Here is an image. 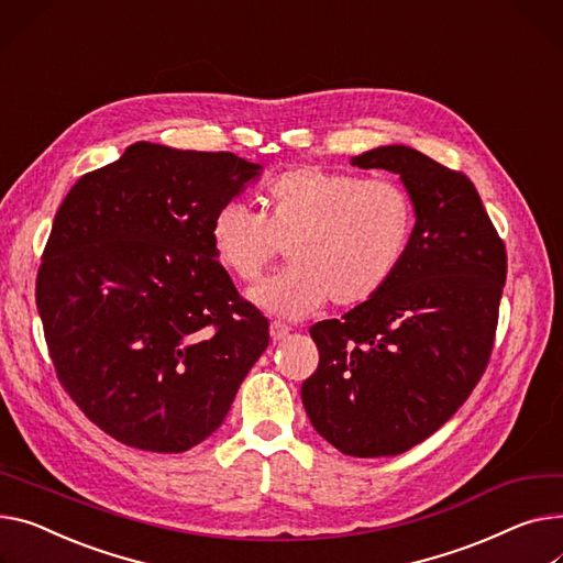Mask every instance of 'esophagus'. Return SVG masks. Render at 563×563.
Returning <instances> with one entry per match:
<instances>
[{"instance_id":"esophagus-1","label":"esophagus","mask_w":563,"mask_h":563,"mask_svg":"<svg viewBox=\"0 0 563 563\" xmlns=\"http://www.w3.org/2000/svg\"><path fill=\"white\" fill-rule=\"evenodd\" d=\"M289 325H285V323H280V321H274L272 325H269V334H272V340L274 342H283L285 340V336L289 334Z\"/></svg>"}]
</instances>
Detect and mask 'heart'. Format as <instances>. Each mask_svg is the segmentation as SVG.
Instances as JSON below:
<instances>
[{"instance_id":"b5f03b06","label":"heart","mask_w":563,"mask_h":563,"mask_svg":"<svg viewBox=\"0 0 563 563\" xmlns=\"http://www.w3.org/2000/svg\"><path fill=\"white\" fill-rule=\"evenodd\" d=\"M415 227V201L396 180L303 165L267 185L262 214L240 201L223 203L210 244L242 283L257 280L285 246L291 269L249 296L262 310L301 319L328 298L351 308L378 296L402 267Z\"/></svg>"}]
</instances>
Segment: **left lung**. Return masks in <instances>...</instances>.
<instances>
[{"mask_svg":"<svg viewBox=\"0 0 563 563\" xmlns=\"http://www.w3.org/2000/svg\"><path fill=\"white\" fill-rule=\"evenodd\" d=\"M400 176L417 227L394 280L310 328L319 366L301 387L314 430L353 457H389L437 432L489 364L507 251L475 185L417 148L351 158Z\"/></svg>","mask_w":563,"mask_h":563,"instance_id":"obj_1","label":"left lung"}]
</instances>
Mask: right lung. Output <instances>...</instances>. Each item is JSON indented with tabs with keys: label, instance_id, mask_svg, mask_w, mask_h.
Segmentation results:
<instances>
[{
	"label": "right lung",
	"instance_id": "right-lung-1",
	"mask_svg": "<svg viewBox=\"0 0 563 563\" xmlns=\"http://www.w3.org/2000/svg\"><path fill=\"white\" fill-rule=\"evenodd\" d=\"M262 167L135 142L77 180L35 280L56 376L112 439L183 453L227 419L269 321L210 244L214 212Z\"/></svg>",
	"mask_w": 563,
	"mask_h": 563
}]
</instances>
